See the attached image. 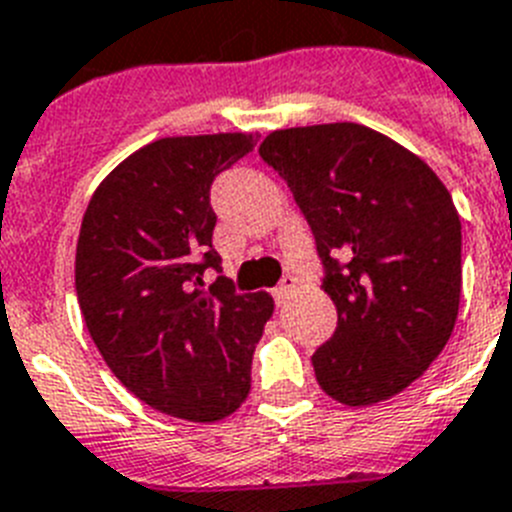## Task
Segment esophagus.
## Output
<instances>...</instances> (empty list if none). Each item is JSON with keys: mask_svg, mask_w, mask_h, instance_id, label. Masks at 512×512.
<instances>
[{"mask_svg": "<svg viewBox=\"0 0 512 512\" xmlns=\"http://www.w3.org/2000/svg\"><path fill=\"white\" fill-rule=\"evenodd\" d=\"M296 289V278H283V281L281 283H278V286H276V289H273V296H276V302L278 304H283V302H286V299H289V296H291V291H294Z\"/></svg>", "mask_w": 512, "mask_h": 512, "instance_id": "1", "label": "esophagus"}]
</instances>
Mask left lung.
<instances>
[{
  "mask_svg": "<svg viewBox=\"0 0 512 512\" xmlns=\"http://www.w3.org/2000/svg\"><path fill=\"white\" fill-rule=\"evenodd\" d=\"M260 156L315 234L338 328L312 354L346 406L388 401L435 362L461 302V218L440 176L364 124L270 132Z\"/></svg>",
  "mask_w": 512,
  "mask_h": 512,
  "instance_id": "left-lung-1",
  "label": "left lung"
}]
</instances>
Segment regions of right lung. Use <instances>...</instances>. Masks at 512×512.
<instances>
[{"label": "right lung", "instance_id": "add662e5", "mask_svg": "<svg viewBox=\"0 0 512 512\" xmlns=\"http://www.w3.org/2000/svg\"><path fill=\"white\" fill-rule=\"evenodd\" d=\"M255 148L244 132L161 137L90 197L75 255L88 333L124 388L161 414L221 422L249 395L252 354L273 315L265 291L218 276L210 184Z\"/></svg>", "mask_w": 512, "mask_h": 512}]
</instances>
